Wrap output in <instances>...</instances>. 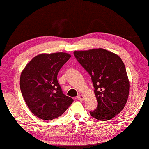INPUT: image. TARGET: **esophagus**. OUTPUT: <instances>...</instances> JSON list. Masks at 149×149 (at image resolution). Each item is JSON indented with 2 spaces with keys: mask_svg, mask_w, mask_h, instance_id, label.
<instances>
[{
  "mask_svg": "<svg viewBox=\"0 0 149 149\" xmlns=\"http://www.w3.org/2000/svg\"><path fill=\"white\" fill-rule=\"evenodd\" d=\"M77 99L78 100H81V101H83V100H84V96L82 95H79L77 97Z\"/></svg>",
  "mask_w": 149,
  "mask_h": 149,
  "instance_id": "34e87169",
  "label": "esophagus"
}]
</instances>
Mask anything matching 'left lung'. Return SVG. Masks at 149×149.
<instances>
[{"mask_svg": "<svg viewBox=\"0 0 149 149\" xmlns=\"http://www.w3.org/2000/svg\"><path fill=\"white\" fill-rule=\"evenodd\" d=\"M74 54L93 83L98 107L91 116L101 121L112 119L123 110L129 96L130 81L122 59L104 49L75 50Z\"/></svg>", "mask_w": 149, "mask_h": 149, "instance_id": "obj_1", "label": "left lung"}]
</instances>
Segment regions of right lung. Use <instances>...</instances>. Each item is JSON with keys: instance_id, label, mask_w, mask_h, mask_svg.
Here are the masks:
<instances>
[{"instance_id": "add662e5", "label": "right lung", "mask_w": 149, "mask_h": 149, "mask_svg": "<svg viewBox=\"0 0 149 149\" xmlns=\"http://www.w3.org/2000/svg\"><path fill=\"white\" fill-rule=\"evenodd\" d=\"M71 55L65 52L41 54L26 65L20 75V89L31 112L43 120L59 117L73 100L63 93L57 75Z\"/></svg>"}]
</instances>
